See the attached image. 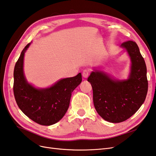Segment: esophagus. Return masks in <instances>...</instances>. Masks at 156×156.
Segmentation results:
<instances>
[{
	"instance_id": "obj_1",
	"label": "esophagus",
	"mask_w": 156,
	"mask_h": 156,
	"mask_svg": "<svg viewBox=\"0 0 156 156\" xmlns=\"http://www.w3.org/2000/svg\"><path fill=\"white\" fill-rule=\"evenodd\" d=\"M89 74H90L89 69H84L83 70V77H84V78L88 77Z\"/></svg>"
}]
</instances>
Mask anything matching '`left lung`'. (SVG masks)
Returning a JSON list of instances; mask_svg holds the SVG:
<instances>
[{"label":"left lung","mask_w":156,"mask_h":156,"mask_svg":"<svg viewBox=\"0 0 156 156\" xmlns=\"http://www.w3.org/2000/svg\"><path fill=\"white\" fill-rule=\"evenodd\" d=\"M131 60V73L126 81H117L101 72H92L88 78L93 90L94 105L103 119L112 123L127 120L139 110L148 92L146 66L135 41L123 42Z\"/></svg>","instance_id":"left-lung-1"}]
</instances>
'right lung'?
I'll use <instances>...</instances> for the list:
<instances>
[{
    "instance_id": "add662e5",
    "label": "right lung",
    "mask_w": 156,
    "mask_h": 156,
    "mask_svg": "<svg viewBox=\"0 0 156 156\" xmlns=\"http://www.w3.org/2000/svg\"><path fill=\"white\" fill-rule=\"evenodd\" d=\"M30 44L23 49L14 68V97L18 107L29 119L40 125L50 126L66 114L72 92L82 81L81 73L61 79L48 88H35L27 83L23 73L24 55Z\"/></svg>"
}]
</instances>
